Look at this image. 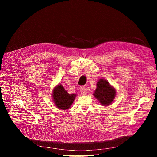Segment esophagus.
<instances>
[{
    "label": "esophagus",
    "instance_id": "obj_1",
    "mask_svg": "<svg viewBox=\"0 0 157 157\" xmlns=\"http://www.w3.org/2000/svg\"><path fill=\"white\" fill-rule=\"evenodd\" d=\"M80 92H81V94L82 95H86L87 94V90L86 88L84 87H82L80 88Z\"/></svg>",
    "mask_w": 157,
    "mask_h": 157
}]
</instances>
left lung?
<instances>
[{
	"label": "left lung",
	"instance_id": "8db88e82",
	"mask_svg": "<svg viewBox=\"0 0 157 157\" xmlns=\"http://www.w3.org/2000/svg\"><path fill=\"white\" fill-rule=\"evenodd\" d=\"M94 96L102 105H109L115 96V90L105 80L100 79L97 82V88Z\"/></svg>",
	"mask_w": 157,
	"mask_h": 157
}]
</instances>
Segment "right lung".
<instances>
[{
  "mask_svg": "<svg viewBox=\"0 0 157 157\" xmlns=\"http://www.w3.org/2000/svg\"><path fill=\"white\" fill-rule=\"evenodd\" d=\"M76 95L69 94L65 91L62 85L59 84L53 90V98L55 105L58 108L66 110L69 109L75 98Z\"/></svg>",
  "mask_w": 157,
  "mask_h": 157,
  "instance_id": "1",
  "label": "right lung"
}]
</instances>
